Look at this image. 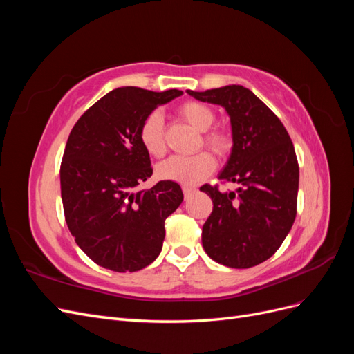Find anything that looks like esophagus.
Masks as SVG:
<instances>
[{
    "mask_svg": "<svg viewBox=\"0 0 354 354\" xmlns=\"http://www.w3.org/2000/svg\"><path fill=\"white\" fill-rule=\"evenodd\" d=\"M195 190H196V189H195L194 186H183V194H185V196H186V198H187L189 195L194 194Z\"/></svg>",
    "mask_w": 354,
    "mask_h": 354,
    "instance_id": "1",
    "label": "esophagus"
}]
</instances>
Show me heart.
Here are the masks:
<instances>
[{
    "instance_id": "1",
    "label": "heart",
    "mask_w": 354,
    "mask_h": 354,
    "mask_svg": "<svg viewBox=\"0 0 354 354\" xmlns=\"http://www.w3.org/2000/svg\"><path fill=\"white\" fill-rule=\"evenodd\" d=\"M180 116L186 122L203 133V143L217 155H224L230 151L232 138L224 131H208L216 121V113L207 104L199 102H186L180 106ZM140 142L145 151L155 158L165 152V128L164 118L159 112H151L142 122ZM216 162L208 152H199L194 156H169L156 165V176L162 180L176 181L181 185H196L208 177Z\"/></svg>"
}]
</instances>
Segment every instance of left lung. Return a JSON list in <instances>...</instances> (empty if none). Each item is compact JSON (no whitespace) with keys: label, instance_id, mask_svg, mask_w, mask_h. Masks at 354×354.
<instances>
[{"label":"left lung","instance_id":"8db88e82","mask_svg":"<svg viewBox=\"0 0 354 354\" xmlns=\"http://www.w3.org/2000/svg\"><path fill=\"white\" fill-rule=\"evenodd\" d=\"M196 100L220 104L230 116L232 152L218 178L236 192L205 185L212 212L202 227V245L214 261L248 269L277 251L297 216L299 169L283 124L242 85L186 91Z\"/></svg>","mask_w":354,"mask_h":354}]
</instances>
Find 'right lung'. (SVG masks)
<instances>
[{
  "label": "right lung",
  "instance_id": "add662e5",
  "mask_svg": "<svg viewBox=\"0 0 354 354\" xmlns=\"http://www.w3.org/2000/svg\"><path fill=\"white\" fill-rule=\"evenodd\" d=\"M183 94L115 88L73 125L60 165L66 224L80 248L104 269L137 272L162 250L165 218L183 202L176 181L136 187L152 176L140 142L145 118Z\"/></svg>",
  "mask_w": 354,
  "mask_h": 354
}]
</instances>
